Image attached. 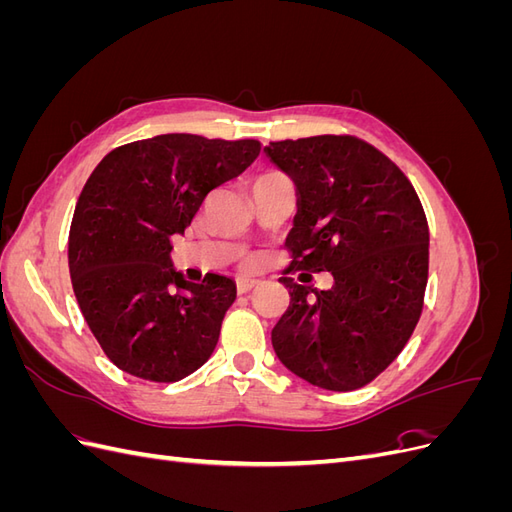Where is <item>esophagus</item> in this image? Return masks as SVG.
<instances>
[{"instance_id":"obj_1","label":"esophagus","mask_w":512,"mask_h":512,"mask_svg":"<svg viewBox=\"0 0 512 512\" xmlns=\"http://www.w3.org/2000/svg\"><path fill=\"white\" fill-rule=\"evenodd\" d=\"M258 286V280H252V277H237V292L247 294L252 292Z\"/></svg>"}]
</instances>
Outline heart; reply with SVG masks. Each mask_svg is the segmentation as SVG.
<instances>
[{
	"mask_svg": "<svg viewBox=\"0 0 512 512\" xmlns=\"http://www.w3.org/2000/svg\"><path fill=\"white\" fill-rule=\"evenodd\" d=\"M254 262H256V260H254V258H250V260H247V265H254Z\"/></svg>",
	"mask_w": 512,
	"mask_h": 512,
	"instance_id": "b5f03b06",
	"label": "heart"
}]
</instances>
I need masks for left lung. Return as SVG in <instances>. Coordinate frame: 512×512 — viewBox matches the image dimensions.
<instances>
[{"label": "left lung", "mask_w": 512, "mask_h": 512, "mask_svg": "<svg viewBox=\"0 0 512 512\" xmlns=\"http://www.w3.org/2000/svg\"><path fill=\"white\" fill-rule=\"evenodd\" d=\"M269 158L297 183L288 252L299 279L280 277L288 312L273 329L280 361L329 391L378 378L404 350L423 312L429 226L399 166L361 138L322 134L277 141ZM331 270V291L311 286Z\"/></svg>", "instance_id": "obj_1"}]
</instances>
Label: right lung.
I'll return each instance as SVG.
<instances>
[{"label":"right lung","mask_w":512,"mask_h":512,"mask_svg":"<svg viewBox=\"0 0 512 512\" xmlns=\"http://www.w3.org/2000/svg\"><path fill=\"white\" fill-rule=\"evenodd\" d=\"M260 149L254 138L160 134L113 149L87 179L70 224V277L91 333L121 371L177 382L211 356L237 288L215 273L185 282L170 265V241Z\"/></svg>","instance_id":"1"}]
</instances>
